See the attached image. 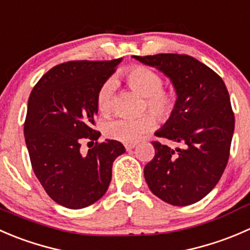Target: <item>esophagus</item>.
I'll return each instance as SVG.
<instances>
[{
    "mask_svg": "<svg viewBox=\"0 0 250 250\" xmlns=\"http://www.w3.org/2000/svg\"><path fill=\"white\" fill-rule=\"evenodd\" d=\"M135 147H136L135 143H128V145H125L126 150H131V149H133V148H135Z\"/></svg>",
    "mask_w": 250,
    "mask_h": 250,
    "instance_id": "34e87169",
    "label": "esophagus"
}]
</instances>
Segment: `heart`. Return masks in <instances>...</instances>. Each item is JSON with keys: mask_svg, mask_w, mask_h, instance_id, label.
<instances>
[{"mask_svg": "<svg viewBox=\"0 0 250 250\" xmlns=\"http://www.w3.org/2000/svg\"><path fill=\"white\" fill-rule=\"evenodd\" d=\"M125 83L132 91L143 96V110L154 115L159 122H167L174 117L177 109L179 96L171 88H164V81L160 74L153 69L143 65H135L128 68L123 74ZM113 83L107 81L98 88L96 95V103L101 114H107L112 108ZM154 126L152 115L143 114L135 119L118 118L104 125V133L112 140L123 143L137 142L145 133Z\"/></svg>", "mask_w": 250, "mask_h": 250, "instance_id": "1", "label": "heart"}]
</instances>
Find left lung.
I'll return each instance as SVG.
<instances>
[{
	"mask_svg": "<svg viewBox=\"0 0 250 250\" xmlns=\"http://www.w3.org/2000/svg\"><path fill=\"white\" fill-rule=\"evenodd\" d=\"M133 58L163 71L179 96L174 117L155 136L181 143L182 148L152 142L155 154L145 167L146 182L165 203H196L216 186L229 162L234 114L226 85L209 66L187 54Z\"/></svg>",
	"mask_w": 250,
	"mask_h": 250,
	"instance_id": "left-lung-1",
	"label": "left lung"
}]
</instances>
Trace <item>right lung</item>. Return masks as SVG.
<instances>
[{
	"label": "right lung",
	"instance_id": "right-lung-1",
	"mask_svg": "<svg viewBox=\"0 0 250 250\" xmlns=\"http://www.w3.org/2000/svg\"><path fill=\"white\" fill-rule=\"evenodd\" d=\"M113 61H70L47 71L28 102L24 135L31 167L46 193L69 209H81L102 198L112 180L113 162L125 152L115 140L98 142L93 128L96 95L115 71ZM96 142L88 154L81 142Z\"/></svg>",
	"mask_w": 250,
	"mask_h": 250
}]
</instances>
